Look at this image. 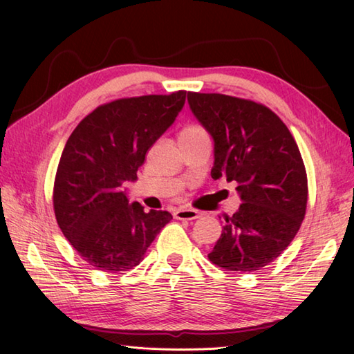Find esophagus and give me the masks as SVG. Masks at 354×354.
Returning <instances> with one entry per match:
<instances>
[{
    "label": "esophagus",
    "instance_id": "34e87169",
    "mask_svg": "<svg viewBox=\"0 0 354 354\" xmlns=\"http://www.w3.org/2000/svg\"><path fill=\"white\" fill-rule=\"evenodd\" d=\"M173 216H175V219H179V221H194L198 219L201 213L194 208H179L173 213Z\"/></svg>",
    "mask_w": 354,
    "mask_h": 354
}]
</instances>
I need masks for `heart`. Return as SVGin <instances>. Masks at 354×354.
<instances>
[{
    "mask_svg": "<svg viewBox=\"0 0 354 354\" xmlns=\"http://www.w3.org/2000/svg\"><path fill=\"white\" fill-rule=\"evenodd\" d=\"M205 131L199 126H189L181 132V135H185V137H194V135H204Z\"/></svg>",
    "mask_w": 354,
    "mask_h": 354,
    "instance_id": "heart-1",
    "label": "heart"
}]
</instances>
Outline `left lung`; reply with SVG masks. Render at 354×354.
Masks as SVG:
<instances>
[{
  "label": "left lung",
  "mask_w": 354,
  "mask_h": 354,
  "mask_svg": "<svg viewBox=\"0 0 354 354\" xmlns=\"http://www.w3.org/2000/svg\"><path fill=\"white\" fill-rule=\"evenodd\" d=\"M190 109L214 141L212 178L236 181L242 204L225 217L208 259L254 272L290 245L307 207L301 153L280 117L265 104L225 94L189 93Z\"/></svg>",
  "instance_id": "8db88e82"
}]
</instances>
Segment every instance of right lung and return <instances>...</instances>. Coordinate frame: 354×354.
I'll return each instance as SVG.
<instances>
[{
    "label": "right lung",
    "instance_id": "right-lung-1",
    "mask_svg": "<svg viewBox=\"0 0 354 354\" xmlns=\"http://www.w3.org/2000/svg\"><path fill=\"white\" fill-rule=\"evenodd\" d=\"M187 91L118 99L77 124L57 165L53 207L59 228L93 268L117 274L140 265L171 214L129 204L147 150L175 122Z\"/></svg>",
    "mask_w": 354,
    "mask_h": 354
}]
</instances>
